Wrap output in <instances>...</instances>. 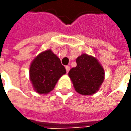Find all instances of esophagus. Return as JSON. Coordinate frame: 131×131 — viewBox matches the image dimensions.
Masks as SVG:
<instances>
[{
    "mask_svg": "<svg viewBox=\"0 0 131 131\" xmlns=\"http://www.w3.org/2000/svg\"><path fill=\"white\" fill-rule=\"evenodd\" d=\"M66 72L68 73L69 71H70V66H66Z\"/></svg>",
    "mask_w": 131,
    "mask_h": 131,
    "instance_id": "34e87169",
    "label": "esophagus"
}]
</instances>
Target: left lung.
<instances>
[{"mask_svg": "<svg viewBox=\"0 0 131 131\" xmlns=\"http://www.w3.org/2000/svg\"><path fill=\"white\" fill-rule=\"evenodd\" d=\"M76 67L72 68L68 75L75 91L90 95L98 91L105 79V71L97 58L83 53L76 58Z\"/></svg>", "mask_w": 131, "mask_h": 131, "instance_id": "left-lung-1", "label": "left lung"}]
</instances>
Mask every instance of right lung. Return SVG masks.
Masks as SVG:
<instances>
[{
	"instance_id": "obj_1",
	"label": "right lung",
	"mask_w": 131,
	"mask_h": 131,
	"mask_svg": "<svg viewBox=\"0 0 131 131\" xmlns=\"http://www.w3.org/2000/svg\"><path fill=\"white\" fill-rule=\"evenodd\" d=\"M66 73L60 58L50 49L38 54L30 66V80L34 91L40 94H48L52 91Z\"/></svg>"
}]
</instances>
